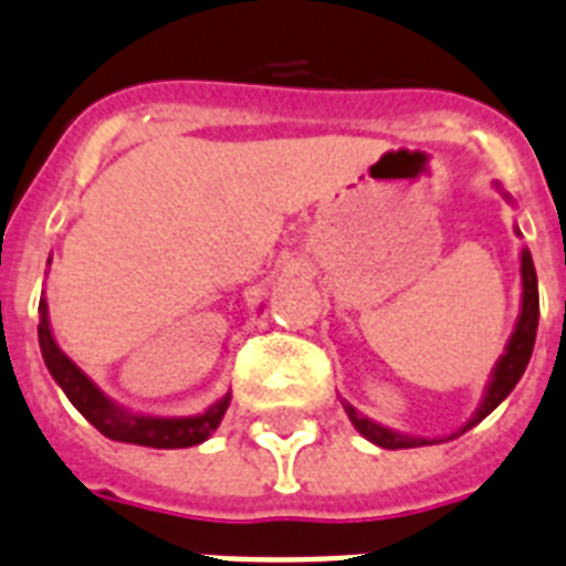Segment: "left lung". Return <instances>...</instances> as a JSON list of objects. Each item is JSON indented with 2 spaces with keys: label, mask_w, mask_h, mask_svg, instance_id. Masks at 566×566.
I'll list each match as a JSON object with an SVG mask.
<instances>
[{
  "label": "left lung",
  "mask_w": 566,
  "mask_h": 566,
  "mask_svg": "<svg viewBox=\"0 0 566 566\" xmlns=\"http://www.w3.org/2000/svg\"><path fill=\"white\" fill-rule=\"evenodd\" d=\"M500 191H503V188H500ZM503 197H506V200H512L506 191H503ZM514 232L521 235V229H514ZM521 284H523L521 314H517V323H514L512 337H509L506 348H503V355H500V360L494 363V369H491V380H489V387H485V392H482L480 407H476L474 416L468 418L465 424L459 427L457 433L444 436V439H424V436L401 433V430H392V427L371 421V418H366L363 412H357L352 403L343 401V410H346V416L352 418V424L357 427V433H360L363 439H369L371 444H378V448H387V450L421 448V444H436V442H448V439H457V436L468 433L471 427L480 424L482 418L489 416V412L497 410L500 403L509 398V392L517 387V380L523 378V371H526V366H530L532 348H535L537 316H541V307H537L535 264H532V255L526 247L521 250Z\"/></svg>",
  "instance_id": "8db88e82"
}]
</instances>
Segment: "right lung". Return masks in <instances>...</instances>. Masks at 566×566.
Here are the masks:
<instances>
[{
  "instance_id": "obj_1",
  "label": "right lung",
  "mask_w": 566,
  "mask_h": 566,
  "mask_svg": "<svg viewBox=\"0 0 566 566\" xmlns=\"http://www.w3.org/2000/svg\"><path fill=\"white\" fill-rule=\"evenodd\" d=\"M52 264V259H49ZM36 337H40V352H43L45 369L52 371L54 384H57L66 398L75 403V410L90 421L95 430L113 439V442L142 444V448H195L206 442L214 430L220 427L223 416L229 410L232 395H223L211 403L209 410L197 412V416H145V412H133L122 403H116L109 395L95 387V380L77 366L72 357L57 346L49 323V305L45 296H40V325H36Z\"/></svg>"
}]
</instances>
